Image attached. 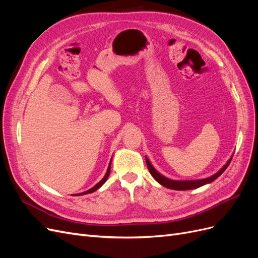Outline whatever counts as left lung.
I'll list each match as a JSON object with an SVG mask.
<instances>
[{"label":"left lung","mask_w":258,"mask_h":258,"mask_svg":"<svg viewBox=\"0 0 258 258\" xmlns=\"http://www.w3.org/2000/svg\"><path fill=\"white\" fill-rule=\"evenodd\" d=\"M231 158L232 157H230V159H228V161L226 162L225 165L220 169V171L213 175H211L206 178H200V179H185V181H182V179H171V178L166 177L165 175H162L161 173H159L158 171L153 167L150 159H148L145 156L147 168H148V170H150V173L153 175V177L162 186H165V187H167V188H170V189H174V190L195 189V188H198V187H201L206 184L212 183L224 172L226 169H227V167L229 166V163L231 161Z\"/></svg>","instance_id":"1"}]
</instances>
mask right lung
<instances>
[{
  "label": "right lung",
  "mask_w": 258,
  "mask_h": 258,
  "mask_svg": "<svg viewBox=\"0 0 258 258\" xmlns=\"http://www.w3.org/2000/svg\"><path fill=\"white\" fill-rule=\"evenodd\" d=\"M111 162H112V160L110 161V165H108V167H107V170H106V173H105V175H104V177L101 179V181L98 183V184H96L95 186L92 187V188H90V189H88V190H86V191H83V192H80V194H75V196H83V195H87V194H91V192H93V191H96L97 189H99L101 186H102L105 182H106V179H107V177H108V175H110V171H111Z\"/></svg>",
  "instance_id": "obj_1"
}]
</instances>
